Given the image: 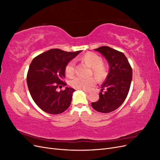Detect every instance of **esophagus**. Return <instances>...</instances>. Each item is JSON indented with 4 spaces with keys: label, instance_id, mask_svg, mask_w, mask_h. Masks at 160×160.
<instances>
[{
    "label": "esophagus",
    "instance_id": "1",
    "mask_svg": "<svg viewBox=\"0 0 160 160\" xmlns=\"http://www.w3.org/2000/svg\"><path fill=\"white\" fill-rule=\"evenodd\" d=\"M83 91L85 92V93H87V94H89L90 93H91V91H88V90H85V89H83Z\"/></svg>",
    "mask_w": 160,
    "mask_h": 160
}]
</instances>
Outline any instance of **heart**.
Returning <instances> with one entry per match:
<instances>
[{"label": "heart", "mask_w": 160, "mask_h": 160, "mask_svg": "<svg viewBox=\"0 0 160 160\" xmlns=\"http://www.w3.org/2000/svg\"><path fill=\"white\" fill-rule=\"evenodd\" d=\"M81 59L91 67L92 71L91 74L93 73L98 80H103L107 76V67L102 63L103 59L99 55L92 52H87L82 57ZM65 70L67 76L72 77L75 71V61H70L66 65ZM95 83L96 79L93 77L87 79L82 78L80 77H76L70 81V85L72 88L79 89H90Z\"/></svg>", "instance_id": "heart-1"}]
</instances>
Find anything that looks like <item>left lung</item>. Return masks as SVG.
<instances>
[{
    "label": "left lung",
    "instance_id": "obj_1",
    "mask_svg": "<svg viewBox=\"0 0 160 160\" xmlns=\"http://www.w3.org/2000/svg\"><path fill=\"white\" fill-rule=\"evenodd\" d=\"M95 51L99 52L108 61L109 70L101 85L99 99L91 103V106L98 112L109 113L117 109L127 98L132 80V69L122 52L106 46Z\"/></svg>",
    "mask_w": 160,
    "mask_h": 160
}]
</instances>
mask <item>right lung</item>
Wrapping results in <instances>:
<instances>
[{
  "label": "right lung",
  "mask_w": 160,
  "mask_h": 160,
  "mask_svg": "<svg viewBox=\"0 0 160 160\" xmlns=\"http://www.w3.org/2000/svg\"><path fill=\"white\" fill-rule=\"evenodd\" d=\"M82 51L67 52L59 49L47 51L33 59L28 71L27 82L33 101L45 112L59 114L68 108L75 89L66 87L65 67Z\"/></svg>",
  "instance_id": "obj_1"
}]
</instances>
